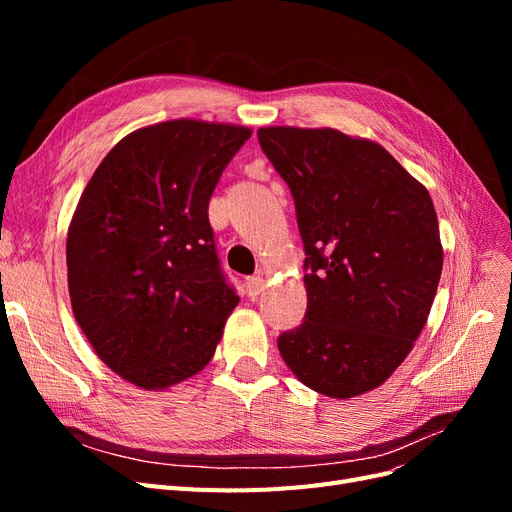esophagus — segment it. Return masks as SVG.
<instances>
[{"label":"esophagus","instance_id":"esophagus-1","mask_svg":"<svg viewBox=\"0 0 512 512\" xmlns=\"http://www.w3.org/2000/svg\"><path fill=\"white\" fill-rule=\"evenodd\" d=\"M245 290H247V294H250L252 299H256L258 294L265 290V282H262V277H258V275L247 277V280H245Z\"/></svg>","mask_w":512,"mask_h":512}]
</instances>
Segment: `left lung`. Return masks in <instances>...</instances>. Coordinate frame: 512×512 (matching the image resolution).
Returning <instances> with one entry per match:
<instances>
[{"mask_svg": "<svg viewBox=\"0 0 512 512\" xmlns=\"http://www.w3.org/2000/svg\"><path fill=\"white\" fill-rule=\"evenodd\" d=\"M288 183L305 250L307 312L277 337L282 359L316 393L376 389L421 335L442 275L431 196L389 151L322 128H260Z\"/></svg>", "mask_w": 512, "mask_h": 512, "instance_id": "8db88e82", "label": "left lung"}]
</instances>
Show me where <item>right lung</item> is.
Returning a JSON list of instances; mask_svg holds the SVG:
<instances>
[{"instance_id": "obj_1", "label": "right lung", "mask_w": 512, "mask_h": 512, "mask_svg": "<svg viewBox=\"0 0 512 512\" xmlns=\"http://www.w3.org/2000/svg\"><path fill=\"white\" fill-rule=\"evenodd\" d=\"M252 132L164 121L119 141L68 228L72 312L100 359L141 389L203 369L239 303L220 265L209 198Z\"/></svg>"}]
</instances>
